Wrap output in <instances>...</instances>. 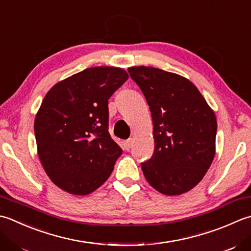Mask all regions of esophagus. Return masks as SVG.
<instances>
[{"instance_id": "34e87169", "label": "esophagus", "mask_w": 251, "mask_h": 251, "mask_svg": "<svg viewBox=\"0 0 251 251\" xmlns=\"http://www.w3.org/2000/svg\"><path fill=\"white\" fill-rule=\"evenodd\" d=\"M131 145H132V139L131 138L124 141V148H125V150H129L131 148Z\"/></svg>"}]
</instances>
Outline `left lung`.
<instances>
[{
  "label": "left lung",
  "instance_id": "8db88e82",
  "mask_svg": "<svg viewBox=\"0 0 251 251\" xmlns=\"http://www.w3.org/2000/svg\"><path fill=\"white\" fill-rule=\"evenodd\" d=\"M128 73L144 93L153 123V155L141 163L145 177L161 194L187 193L213 161L214 112L187 78L147 66L129 67Z\"/></svg>",
  "mask_w": 251,
  "mask_h": 251
}]
</instances>
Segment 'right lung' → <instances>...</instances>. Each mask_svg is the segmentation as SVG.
<instances>
[{"instance_id": "add662e5", "label": "right lung", "mask_w": 251, "mask_h": 251, "mask_svg": "<svg viewBox=\"0 0 251 251\" xmlns=\"http://www.w3.org/2000/svg\"><path fill=\"white\" fill-rule=\"evenodd\" d=\"M127 78L119 67L87 68L44 97L34 135L39 159L57 187L83 196L110 177L123 150L109 134L107 100Z\"/></svg>"}]
</instances>
